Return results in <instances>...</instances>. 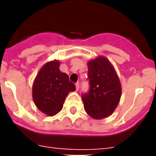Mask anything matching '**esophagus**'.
I'll use <instances>...</instances> for the list:
<instances>
[{
  "label": "esophagus",
  "instance_id": "34e87169",
  "mask_svg": "<svg viewBox=\"0 0 156 156\" xmlns=\"http://www.w3.org/2000/svg\"><path fill=\"white\" fill-rule=\"evenodd\" d=\"M76 89L77 91L79 90V83H76Z\"/></svg>",
  "mask_w": 156,
  "mask_h": 156
}]
</instances>
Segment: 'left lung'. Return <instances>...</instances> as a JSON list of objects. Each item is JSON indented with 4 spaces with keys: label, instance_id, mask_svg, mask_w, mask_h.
Here are the masks:
<instances>
[{
    "label": "left lung",
    "instance_id": "8db88e82",
    "mask_svg": "<svg viewBox=\"0 0 156 156\" xmlns=\"http://www.w3.org/2000/svg\"><path fill=\"white\" fill-rule=\"evenodd\" d=\"M90 90L82 95L87 113L95 119H101L115 111L122 94L120 80L113 66L104 56L87 62Z\"/></svg>",
    "mask_w": 156,
    "mask_h": 156
}]
</instances>
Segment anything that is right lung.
I'll return each mask as SVG.
<instances>
[{
  "mask_svg": "<svg viewBox=\"0 0 156 156\" xmlns=\"http://www.w3.org/2000/svg\"><path fill=\"white\" fill-rule=\"evenodd\" d=\"M60 62L45 63L37 73L33 84V99L37 108L48 116L61 111L68 94L76 90L69 76L59 69Z\"/></svg>",
  "mask_w": 156,
  "mask_h": 156,
  "instance_id": "right-lung-1",
  "label": "right lung"
}]
</instances>
